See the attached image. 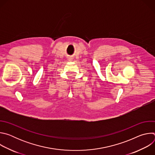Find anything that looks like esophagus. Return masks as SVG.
<instances>
[{
  "label": "esophagus",
  "instance_id": "34e87169",
  "mask_svg": "<svg viewBox=\"0 0 155 155\" xmlns=\"http://www.w3.org/2000/svg\"><path fill=\"white\" fill-rule=\"evenodd\" d=\"M72 60H73V58H71V57H69V61H72Z\"/></svg>",
  "mask_w": 155,
  "mask_h": 155
}]
</instances>
